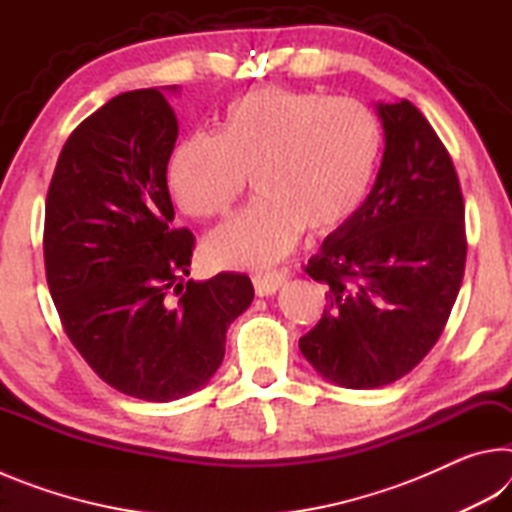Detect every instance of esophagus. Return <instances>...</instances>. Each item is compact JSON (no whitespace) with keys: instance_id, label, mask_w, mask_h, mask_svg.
Segmentation results:
<instances>
[{"instance_id":"obj_1","label":"esophagus","mask_w":512,"mask_h":512,"mask_svg":"<svg viewBox=\"0 0 512 512\" xmlns=\"http://www.w3.org/2000/svg\"><path fill=\"white\" fill-rule=\"evenodd\" d=\"M287 282V275L284 273H257L253 275V287L257 296H273V293Z\"/></svg>"}]
</instances>
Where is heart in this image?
I'll list each match as a JSON object with an SVG mask.
<instances>
[{
    "label": "heart",
    "instance_id": "obj_1",
    "mask_svg": "<svg viewBox=\"0 0 512 512\" xmlns=\"http://www.w3.org/2000/svg\"><path fill=\"white\" fill-rule=\"evenodd\" d=\"M384 144L381 119L366 103L266 85L232 99L214 135L173 146L167 183L180 210L205 221L228 214L250 176L257 198L205 239V255L219 266H266L302 230L325 237L359 214Z\"/></svg>",
    "mask_w": 512,
    "mask_h": 512
}]
</instances>
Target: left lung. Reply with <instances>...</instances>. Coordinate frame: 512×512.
I'll use <instances>...</instances> for the list:
<instances>
[{
	"label": "left lung",
	"mask_w": 512,
	"mask_h": 512,
	"mask_svg": "<svg viewBox=\"0 0 512 512\" xmlns=\"http://www.w3.org/2000/svg\"><path fill=\"white\" fill-rule=\"evenodd\" d=\"M377 110L386 149L375 187L305 266L327 284V307L300 352L345 388L393 384L427 357L467 257L463 192L445 144L411 101Z\"/></svg>",
	"instance_id": "1"
}]
</instances>
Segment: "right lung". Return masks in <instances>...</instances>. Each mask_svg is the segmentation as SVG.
Instances as JSON below:
<instances>
[{
  "label": "right lung",
  "mask_w": 512,
  "mask_h": 512,
  "mask_svg": "<svg viewBox=\"0 0 512 512\" xmlns=\"http://www.w3.org/2000/svg\"><path fill=\"white\" fill-rule=\"evenodd\" d=\"M176 140L160 90L119 94L67 137L45 205L47 284L65 334L106 384L146 402L205 386L255 296L244 273L185 280L196 239L173 225Z\"/></svg>",
  "instance_id": "1"
}]
</instances>
